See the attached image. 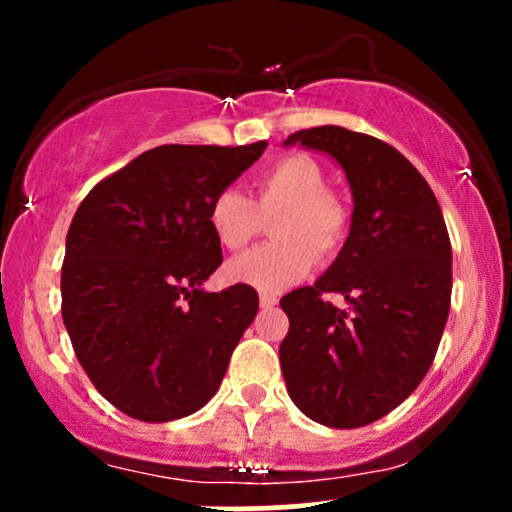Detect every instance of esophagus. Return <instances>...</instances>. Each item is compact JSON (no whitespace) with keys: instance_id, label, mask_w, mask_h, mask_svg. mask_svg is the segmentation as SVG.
Returning a JSON list of instances; mask_svg holds the SVG:
<instances>
[{"instance_id":"obj_1","label":"esophagus","mask_w":512,"mask_h":512,"mask_svg":"<svg viewBox=\"0 0 512 512\" xmlns=\"http://www.w3.org/2000/svg\"><path fill=\"white\" fill-rule=\"evenodd\" d=\"M260 305L262 308H274L276 296H272V293H260Z\"/></svg>"}]
</instances>
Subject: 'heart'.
I'll return each instance as SVG.
<instances>
[{"label": "heart", "instance_id": "heart-1", "mask_svg": "<svg viewBox=\"0 0 512 512\" xmlns=\"http://www.w3.org/2000/svg\"><path fill=\"white\" fill-rule=\"evenodd\" d=\"M276 243L262 245L226 264L236 284L281 291L301 281L315 260H332L344 248L351 211L337 192L327 190V175L305 154L279 158L257 178L255 199L238 190H221L209 204V228L221 248L238 252L260 236L262 219H272Z\"/></svg>", "mask_w": 512, "mask_h": 512}]
</instances>
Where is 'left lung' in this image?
<instances>
[{
	"label": "left lung",
	"instance_id": "left-lung-1",
	"mask_svg": "<svg viewBox=\"0 0 512 512\" xmlns=\"http://www.w3.org/2000/svg\"><path fill=\"white\" fill-rule=\"evenodd\" d=\"M296 142L337 158L354 216L332 267L281 298V373L308 419L358 428L399 407L436 358L450 313V236L424 175L395 146L337 125L286 139ZM325 292L344 295L350 310L325 302Z\"/></svg>",
	"mask_w": 512,
	"mask_h": 512
}]
</instances>
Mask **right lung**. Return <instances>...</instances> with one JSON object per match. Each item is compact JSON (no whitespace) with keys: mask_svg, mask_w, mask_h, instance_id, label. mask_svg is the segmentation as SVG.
Wrapping results in <instances>:
<instances>
[{"mask_svg":"<svg viewBox=\"0 0 512 512\" xmlns=\"http://www.w3.org/2000/svg\"><path fill=\"white\" fill-rule=\"evenodd\" d=\"M267 142L166 144L98 182L76 209L62 264V320L96 390L127 416L166 424L202 409L255 320L236 284L207 293L223 262L211 199Z\"/></svg>","mask_w":512,"mask_h":512,"instance_id":"add662e5","label":"right lung"}]
</instances>
